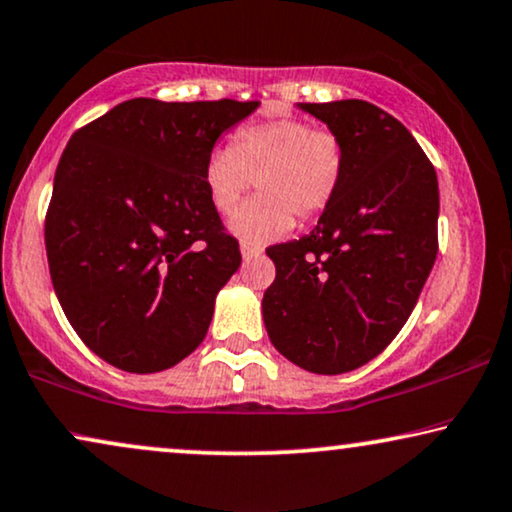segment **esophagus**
<instances>
[{
	"mask_svg": "<svg viewBox=\"0 0 512 512\" xmlns=\"http://www.w3.org/2000/svg\"><path fill=\"white\" fill-rule=\"evenodd\" d=\"M242 258L244 261H254V258H258L263 254V247H258V244H249V242H242Z\"/></svg>",
	"mask_w": 512,
	"mask_h": 512,
	"instance_id": "1",
	"label": "esophagus"
}]
</instances>
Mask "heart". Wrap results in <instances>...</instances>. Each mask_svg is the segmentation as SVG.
I'll return each instance as SVG.
<instances>
[{
	"mask_svg": "<svg viewBox=\"0 0 512 512\" xmlns=\"http://www.w3.org/2000/svg\"><path fill=\"white\" fill-rule=\"evenodd\" d=\"M341 138L294 117L242 126L230 148L204 159L202 183L218 214H230L256 178L261 195L230 216L228 230L242 242L268 244L289 235L294 214L317 216L341 188Z\"/></svg>",
	"mask_w": 512,
	"mask_h": 512,
	"instance_id": "b5f03b06",
	"label": "heart"
}]
</instances>
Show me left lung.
<instances>
[{"mask_svg": "<svg viewBox=\"0 0 512 512\" xmlns=\"http://www.w3.org/2000/svg\"><path fill=\"white\" fill-rule=\"evenodd\" d=\"M341 138V188L310 235L268 249L272 345L313 374H345L400 334L437 256L440 190L416 138L367 101L298 103Z\"/></svg>", "mask_w": 512, "mask_h": 512, "instance_id": "1", "label": "left lung"}]
</instances>
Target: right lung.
Wrapping results in <instances>:
<instances>
[{
    "label": "right lung",
    "instance_id": "1",
    "mask_svg": "<svg viewBox=\"0 0 512 512\" xmlns=\"http://www.w3.org/2000/svg\"><path fill=\"white\" fill-rule=\"evenodd\" d=\"M258 105L131 98L63 150L44 228L53 291L112 367L155 374L207 336L242 256L204 190V159Z\"/></svg>",
    "mask_w": 512,
    "mask_h": 512
}]
</instances>
